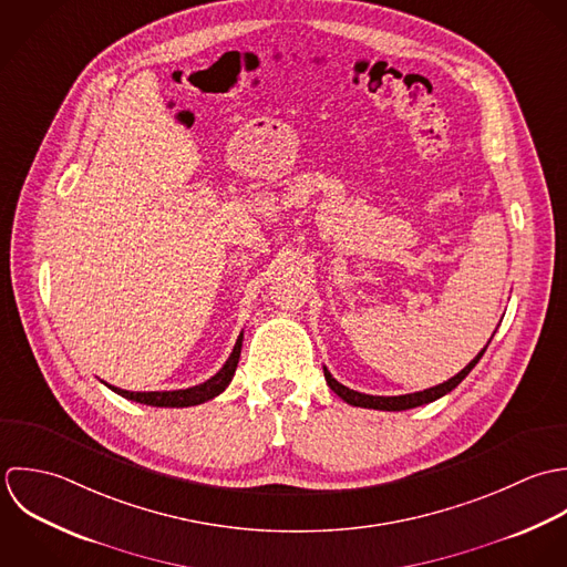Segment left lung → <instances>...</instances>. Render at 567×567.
<instances>
[{
    "label": "left lung",
    "mask_w": 567,
    "mask_h": 567,
    "mask_svg": "<svg viewBox=\"0 0 567 567\" xmlns=\"http://www.w3.org/2000/svg\"><path fill=\"white\" fill-rule=\"evenodd\" d=\"M491 343V340H488ZM486 343V346H488ZM486 346L475 354V359L468 361V365H464L455 377H452L450 381L441 383V385H434V388H427L423 392H414V394H401V396H372V394H361L357 390H350L346 385H341L338 379H333V374L324 368V377H327V383L329 388L343 399L348 405H354V408H370V410H385V412H401V410H412V408H419V405H425V403H432L441 396H445L447 392H452L453 388L475 368V363L482 359Z\"/></svg>",
    "instance_id": "8db88e82"
}]
</instances>
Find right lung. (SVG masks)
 Segmentation results:
<instances>
[{
    "label": "right lung",
    "instance_id": "obj_1",
    "mask_svg": "<svg viewBox=\"0 0 567 567\" xmlns=\"http://www.w3.org/2000/svg\"><path fill=\"white\" fill-rule=\"evenodd\" d=\"M240 346H243V333L238 336V340L234 343V350L231 354L227 357L224 368L210 377L208 381L199 383V385H193V388H186V390H168V392H128V390H120L115 385L105 383L107 388H112L115 394L128 399V401H135V403H144V405H153V408H190V405H199V403H206L215 396H219L234 372H236V365H238V357H240Z\"/></svg>",
    "mask_w": 567,
    "mask_h": 567
}]
</instances>
